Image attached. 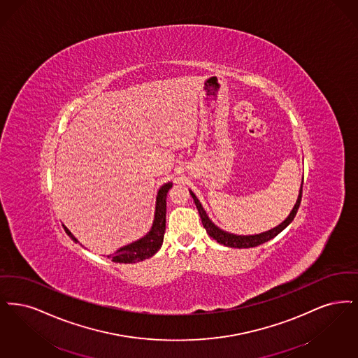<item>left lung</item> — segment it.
I'll return each mask as SVG.
<instances>
[{
	"label": "left lung",
	"mask_w": 358,
	"mask_h": 358,
	"mask_svg": "<svg viewBox=\"0 0 358 358\" xmlns=\"http://www.w3.org/2000/svg\"><path fill=\"white\" fill-rule=\"evenodd\" d=\"M302 185H303V178H302ZM302 185H301V188H299L298 199H296V204H294L292 213L289 214V217L285 219L277 227H274V229H271V230H268V231H264V233L255 234V235H235V234L223 231L222 229H219L218 226H215V224L211 222V219L208 218V215L206 214L202 204L198 201L196 195H195L192 191H189V194H191V196H192V199H194V202H195V206H196V208H198V211H199V215H201V219H202L203 227L206 229V231H207V234H208L213 239H215L218 243L224 245V246H227V248L249 249V248L259 246V245H262L264 242L273 239V238L277 236L282 230H285V229L292 223L293 219L296 218V211H298V208H299L301 198H302Z\"/></svg>",
	"instance_id": "8db88e82"
}]
</instances>
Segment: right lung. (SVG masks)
I'll return each mask as SVG.
<instances>
[{
	"instance_id": "obj_1",
	"label": "right lung",
	"mask_w": 358,
	"mask_h": 358,
	"mask_svg": "<svg viewBox=\"0 0 358 358\" xmlns=\"http://www.w3.org/2000/svg\"><path fill=\"white\" fill-rule=\"evenodd\" d=\"M171 187V182H169V183L160 187L159 191H157L155 218H154L151 230L145 234L143 238H140L138 241L116 250L115 254L108 255V258L112 259V262H116V264L140 262L143 259L151 258L155 252H157V250L162 248L164 231H166V207H167L166 199H167V192ZM64 230L75 242H78V239L73 236V234L71 233L65 226H64Z\"/></svg>"
}]
</instances>
